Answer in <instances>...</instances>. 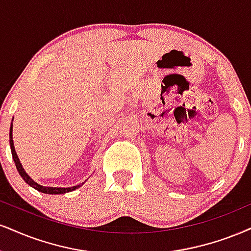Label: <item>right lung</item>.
<instances>
[{"instance_id":"obj_1","label":"right lung","mask_w":251,"mask_h":251,"mask_svg":"<svg viewBox=\"0 0 251 251\" xmlns=\"http://www.w3.org/2000/svg\"><path fill=\"white\" fill-rule=\"evenodd\" d=\"M12 121H14V119H12ZM9 143H10V149H11L12 158H14L15 165H16L17 171L21 175V177L23 178V180L25 181L27 185H30L31 187H33L37 191L42 192V193H45V194H64V193H69V192H72L74 190H76V188H79L80 186H82V185L85 184V181L87 180V179H86V180L83 181V182H81V184L75 185V186H71V187H52V186H43V185H39L38 182H36L35 180H33V179L31 178L30 176L25 172V170H24V168H23V166H22V164L20 162V158H18L16 151H15L14 141H12V122H11V126H10V131H9Z\"/></svg>"}]
</instances>
